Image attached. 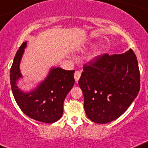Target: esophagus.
Masks as SVG:
<instances>
[{
	"label": "esophagus",
	"mask_w": 148,
	"mask_h": 148,
	"mask_svg": "<svg viewBox=\"0 0 148 148\" xmlns=\"http://www.w3.org/2000/svg\"><path fill=\"white\" fill-rule=\"evenodd\" d=\"M81 76V71H76L74 73V79H75L76 82H78Z\"/></svg>",
	"instance_id": "34e87169"
}]
</instances>
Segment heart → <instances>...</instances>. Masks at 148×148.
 <instances>
[{"label":"heart","mask_w":148,"mask_h":148,"mask_svg":"<svg viewBox=\"0 0 148 148\" xmlns=\"http://www.w3.org/2000/svg\"><path fill=\"white\" fill-rule=\"evenodd\" d=\"M93 46H94V43H89V45H88V46H90V47H92ZM87 49V47L83 48V49Z\"/></svg>","instance_id":"heart-1"}]
</instances>
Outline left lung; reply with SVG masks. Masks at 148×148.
Returning <instances> with one entry per match:
<instances>
[{
  "label": "left lung",
  "instance_id": "1",
  "mask_svg": "<svg viewBox=\"0 0 148 148\" xmlns=\"http://www.w3.org/2000/svg\"><path fill=\"white\" fill-rule=\"evenodd\" d=\"M88 118L106 124L119 118L140 89V73L132 49L123 54H102L84 65L79 79Z\"/></svg>",
  "mask_w": 148,
  "mask_h": 148
}]
</instances>
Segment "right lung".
<instances>
[{
	"mask_svg": "<svg viewBox=\"0 0 148 148\" xmlns=\"http://www.w3.org/2000/svg\"><path fill=\"white\" fill-rule=\"evenodd\" d=\"M26 42H23L14 56L10 69V84L16 102L26 116L45 123L59 120L63 113V102L74 85V71L53 67L44 80L29 92H24L17 86L23 76L20 70Z\"/></svg>",
	"mask_w": 148,
	"mask_h": 148,
	"instance_id": "add662e5",
	"label": "right lung"
}]
</instances>
